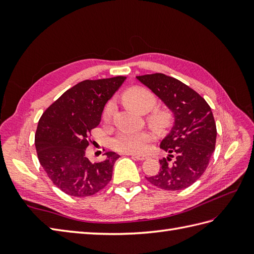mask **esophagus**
I'll return each instance as SVG.
<instances>
[{"mask_svg":"<svg viewBox=\"0 0 254 254\" xmlns=\"http://www.w3.org/2000/svg\"><path fill=\"white\" fill-rule=\"evenodd\" d=\"M132 158H135V159H137V160H145V159H147V156H145V155H130Z\"/></svg>","mask_w":254,"mask_h":254,"instance_id":"1","label":"esophagus"}]
</instances>
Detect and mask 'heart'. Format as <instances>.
Instances as JSON below:
<instances>
[{"label": "heart", "mask_w": 254, "mask_h": 254, "mask_svg": "<svg viewBox=\"0 0 254 254\" xmlns=\"http://www.w3.org/2000/svg\"><path fill=\"white\" fill-rule=\"evenodd\" d=\"M122 99L139 112H147L156 106V97L145 87H133L124 91ZM116 111V102L111 100L104 110V120L109 121ZM149 123L156 128H163L169 122L168 113L161 110L153 112L148 118ZM153 139L152 134L147 131L124 130L119 132L111 139V147L122 154H141L145 152Z\"/></svg>", "instance_id": "heart-1"}]
</instances>
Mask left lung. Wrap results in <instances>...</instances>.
<instances>
[{
  "mask_svg": "<svg viewBox=\"0 0 254 254\" xmlns=\"http://www.w3.org/2000/svg\"><path fill=\"white\" fill-rule=\"evenodd\" d=\"M136 78L148 87L175 118L170 132L160 143L168 153L160 169L146 179L163 190L179 191L192 186L206 170L216 144V123L203 97L177 78L147 74Z\"/></svg>",
  "mask_w": 254,
  "mask_h": 254,
  "instance_id": "obj_1",
  "label": "left lung"
}]
</instances>
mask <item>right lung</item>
Listing matches in <instances>:
<instances>
[{"instance_id": "add662e5", "label": "right lung", "mask_w": 254, "mask_h": 254, "mask_svg": "<svg viewBox=\"0 0 254 254\" xmlns=\"http://www.w3.org/2000/svg\"><path fill=\"white\" fill-rule=\"evenodd\" d=\"M126 78L83 80L53 102L38 122V159L53 185L68 195H94L111 180L113 165L120 156L107 152L104 161L91 163L86 157V148L90 131L100 123L105 105Z\"/></svg>"}]
</instances>
